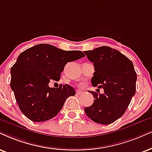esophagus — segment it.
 I'll return each instance as SVG.
<instances>
[{"label":"esophagus","instance_id":"1","mask_svg":"<svg viewBox=\"0 0 152 152\" xmlns=\"http://www.w3.org/2000/svg\"><path fill=\"white\" fill-rule=\"evenodd\" d=\"M83 92L80 91V90H76V94L77 95H80V94H82Z\"/></svg>","mask_w":152,"mask_h":152}]
</instances>
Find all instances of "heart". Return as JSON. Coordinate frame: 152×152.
<instances>
[{
  "mask_svg": "<svg viewBox=\"0 0 152 152\" xmlns=\"http://www.w3.org/2000/svg\"><path fill=\"white\" fill-rule=\"evenodd\" d=\"M80 86H83V84H81V85H80Z\"/></svg>",
  "mask_w": 152,
  "mask_h": 152,
  "instance_id": "heart-1",
  "label": "heart"
}]
</instances>
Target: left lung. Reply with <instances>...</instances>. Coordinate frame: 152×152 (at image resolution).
Here are the masks:
<instances>
[{
    "label": "left lung",
    "instance_id": "obj_1",
    "mask_svg": "<svg viewBox=\"0 0 152 152\" xmlns=\"http://www.w3.org/2000/svg\"><path fill=\"white\" fill-rule=\"evenodd\" d=\"M84 53L95 67L92 85L104 89L103 94L90 92L95 99L84 111L94 122L112 124L124 114L135 94L137 74L133 64L120 52L108 46Z\"/></svg>",
    "mask_w": 152,
    "mask_h": 152
}]
</instances>
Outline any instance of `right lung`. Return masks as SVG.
<instances>
[{"mask_svg":"<svg viewBox=\"0 0 152 152\" xmlns=\"http://www.w3.org/2000/svg\"><path fill=\"white\" fill-rule=\"evenodd\" d=\"M85 57L80 50L65 51L49 44H38L19 55L11 68L10 87L20 110L34 122L53 118L64 102L76 94L68 84L50 88L52 80L58 81L67 62Z\"/></svg>","mask_w":152,"mask_h":152,"instance_id":"1","label":"right lung"}]
</instances>
